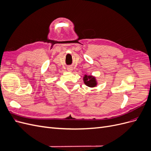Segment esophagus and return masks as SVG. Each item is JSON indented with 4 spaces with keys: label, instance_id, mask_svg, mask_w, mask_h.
Instances as JSON below:
<instances>
[{
    "label": "esophagus",
    "instance_id": "34e87169",
    "mask_svg": "<svg viewBox=\"0 0 151 151\" xmlns=\"http://www.w3.org/2000/svg\"><path fill=\"white\" fill-rule=\"evenodd\" d=\"M67 70H68V72H72V71L73 70V67H67Z\"/></svg>",
    "mask_w": 151,
    "mask_h": 151
}]
</instances>
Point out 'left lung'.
I'll return each mask as SVG.
<instances>
[{"mask_svg": "<svg viewBox=\"0 0 151 151\" xmlns=\"http://www.w3.org/2000/svg\"><path fill=\"white\" fill-rule=\"evenodd\" d=\"M83 81L84 84L89 88H94L98 85V82L96 77L91 75L85 74L83 77Z\"/></svg>", "mask_w": 151, "mask_h": 151, "instance_id": "8db88e82", "label": "left lung"}]
</instances>
